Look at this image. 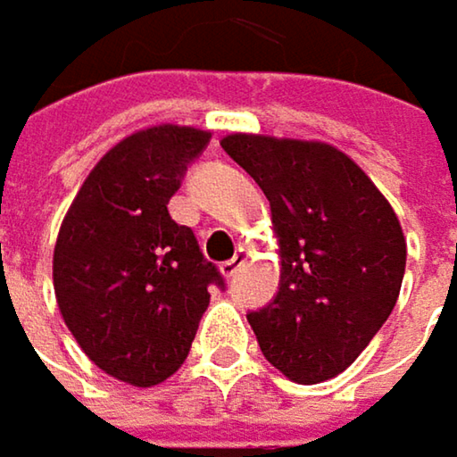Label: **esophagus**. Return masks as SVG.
I'll return each mask as SVG.
<instances>
[{
    "instance_id": "obj_1",
    "label": "esophagus",
    "mask_w": 457,
    "mask_h": 457,
    "mask_svg": "<svg viewBox=\"0 0 457 457\" xmlns=\"http://www.w3.org/2000/svg\"><path fill=\"white\" fill-rule=\"evenodd\" d=\"M245 259H248V251H245V248L240 245V248L235 251V256H232L229 262H225V264H222L220 270H222V274H225V277H235V271H237L240 267H243V264H245Z\"/></svg>"
}]
</instances>
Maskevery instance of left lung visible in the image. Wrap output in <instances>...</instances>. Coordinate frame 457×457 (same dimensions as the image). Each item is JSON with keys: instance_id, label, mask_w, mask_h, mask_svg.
<instances>
[{"instance_id": "8db88e82", "label": "left lung", "mask_w": 457, "mask_h": 457, "mask_svg": "<svg viewBox=\"0 0 457 457\" xmlns=\"http://www.w3.org/2000/svg\"><path fill=\"white\" fill-rule=\"evenodd\" d=\"M222 148L264 190L279 290L248 324L271 366L316 385L345 371L393 313L405 237L387 198L335 145L235 133Z\"/></svg>"}]
</instances>
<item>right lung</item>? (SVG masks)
Wrapping results in <instances>:
<instances>
[{
  "mask_svg": "<svg viewBox=\"0 0 457 457\" xmlns=\"http://www.w3.org/2000/svg\"><path fill=\"white\" fill-rule=\"evenodd\" d=\"M209 133L159 125L120 141L78 190L54 245V293L64 324L106 374L154 387L187 358L209 287L225 277L170 198Z\"/></svg>",
  "mask_w": 457,
  "mask_h": 457,
  "instance_id": "right-lung-1",
  "label": "right lung"
}]
</instances>
